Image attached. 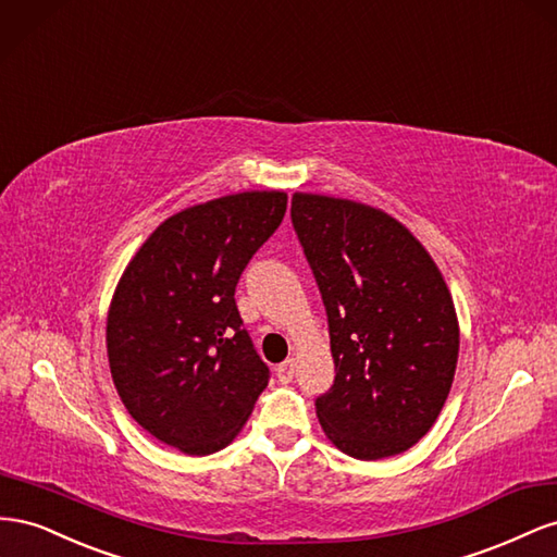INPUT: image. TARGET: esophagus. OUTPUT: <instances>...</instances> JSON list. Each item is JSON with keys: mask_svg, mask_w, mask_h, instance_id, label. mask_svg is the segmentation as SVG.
Masks as SVG:
<instances>
[{"mask_svg": "<svg viewBox=\"0 0 557 557\" xmlns=\"http://www.w3.org/2000/svg\"><path fill=\"white\" fill-rule=\"evenodd\" d=\"M294 373H296V359H294V357H292V359H287V361H282L280 367H277V377H280V383H282V385L292 383V380H294Z\"/></svg>", "mask_w": 557, "mask_h": 557, "instance_id": "obj_1", "label": "esophagus"}]
</instances>
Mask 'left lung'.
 <instances>
[{
    "label": "left lung",
    "mask_w": 557,
    "mask_h": 557,
    "mask_svg": "<svg viewBox=\"0 0 557 557\" xmlns=\"http://www.w3.org/2000/svg\"><path fill=\"white\" fill-rule=\"evenodd\" d=\"M292 224L320 287L336 377L314 399L324 434L357 459L418 443L448 399L459 329L424 247L389 214L294 194Z\"/></svg>",
    "instance_id": "8db88e82"
}]
</instances>
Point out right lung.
<instances>
[{
    "instance_id": "1",
    "label": "right lung",
    "mask_w": 557,
    "mask_h": 557,
    "mask_svg": "<svg viewBox=\"0 0 557 557\" xmlns=\"http://www.w3.org/2000/svg\"><path fill=\"white\" fill-rule=\"evenodd\" d=\"M284 212L282 190H247L165 219L111 300L107 355L121 401L186 455L226 448L268 387L235 287Z\"/></svg>"
}]
</instances>
